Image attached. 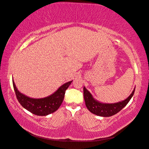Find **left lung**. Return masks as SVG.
I'll return each mask as SVG.
<instances>
[{"label":"left lung","mask_w":149,"mask_h":149,"mask_svg":"<svg viewBox=\"0 0 149 149\" xmlns=\"http://www.w3.org/2000/svg\"><path fill=\"white\" fill-rule=\"evenodd\" d=\"M135 89L126 100L115 103H103L95 100L91 93L84 86V98L86 106L91 113L97 116L109 117L120 111L131 100L134 94Z\"/></svg>","instance_id":"8db88e82"}]
</instances>
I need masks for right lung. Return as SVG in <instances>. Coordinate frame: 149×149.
<instances>
[{
  "instance_id": "right-lung-1",
  "label": "right lung",
  "mask_w": 149,
  "mask_h": 149,
  "mask_svg": "<svg viewBox=\"0 0 149 149\" xmlns=\"http://www.w3.org/2000/svg\"><path fill=\"white\" fill-rule=\"evenodd\" d=\"M71 81L65 83L52 95L44 98H31L21 93L15 86L14 80L13 86L16 97L23 108L35 115L46 116L56 111L63 101L65 91L71 84Z\"/></svg>"
}]
</instances>
